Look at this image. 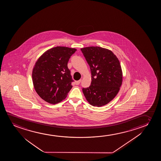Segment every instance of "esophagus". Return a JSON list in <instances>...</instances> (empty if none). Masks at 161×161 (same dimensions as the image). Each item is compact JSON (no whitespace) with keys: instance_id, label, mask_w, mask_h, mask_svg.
<instances>
[{"instance_id":"obj_1","label":"esophagus","mask_w":161,"mask_h":161,"mask_svg":"<svg viewBox=\"0 0 161 161\" xmlns=\"http://www.w3.org/2000/svg\"><path fill=\"white\" fill-rule=\"evenodd\" d=\"M81 80H79V81H75V85H79L80 83L81 82Z\"/></svg>"}]
</instances>
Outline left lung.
Returning <instances> with one entry per match:
<instances>
[{
	"mask_svg": "<svg viewBox=\"0 0 161 161\" xmlns=\"http://www.w3.org/2000/svg\"><path fill=\"white\" fill-rule=\"evenodd\" d=\"M91 69L92 81L82 92L91 105L108 104L119 92L123 74L119 60L112 51L99 47L81 49Z\"/></svg>",
	"mask_w": 161,
	"mask_h": 161,
	"instance_id": "1",
	"label": "left lung"
}]
</instances>
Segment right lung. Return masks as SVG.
<instances>
[{"mask_svg":"<svg viewBox=\"0 0 161 161\" xmlns=\"http://www.w3.org/2000/svg\"><path fill=\"white\" fill-rule=\"evenodd\" d=\"M76 51L75 48L56 47L43 53L36 63L32 81L36 92L49 103H58L65 99L73 86L68 63Z\"/></svg>","mask_w":161,"mask_h":161,"instance_id":"add662e5","label":"right lung"}]
</instances>
